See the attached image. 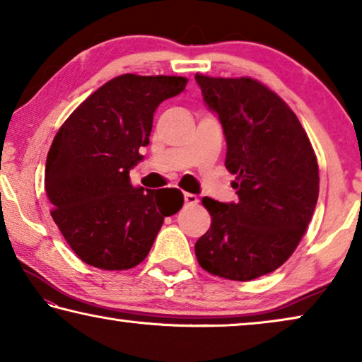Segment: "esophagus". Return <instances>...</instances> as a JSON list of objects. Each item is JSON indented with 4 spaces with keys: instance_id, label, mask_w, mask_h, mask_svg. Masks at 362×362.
<instances>
[{
    "instance_id": "obj_1",
    "label": "esophagus",
    "mask_w": 362,
    "mask_h": 362,
    "mask_svg": "<svg viewBox=\"0 0 362 362\" xmlns=\"http://www.w3.org/2000/svg\"><path fill=\"white\" fill-rule=\"evenodd\" d=\"M185 202H186V206H196V204L199 202V199L196 194L185 192Z\"/></svg>"
}]
</instances>
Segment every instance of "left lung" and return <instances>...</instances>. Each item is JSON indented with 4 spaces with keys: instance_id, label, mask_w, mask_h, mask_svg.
<instances>
[{
    "instance_id": "left-lung-1",
    "label": "left lung",
    "mask_w": 362,
    "mask_h": 362,
    "mask_svg": "<svg viewBox=\"0 0 362 362\" xmlns=\"http://www.w3.org/2000/svg\"><path fill=\"white\" fill-rule=\"evenodd\" d=\"M227 140L237 202L204 197L212 223L196 242L202 269L230 281L269 274L289 259L318 199V163L294 111L253 78L196 75Z\"/></svg>"
}]
</instances>
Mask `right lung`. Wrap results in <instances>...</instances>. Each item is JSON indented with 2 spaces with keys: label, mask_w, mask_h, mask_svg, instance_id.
Wrapping results in <instances>:
<instances>
[{
  "label": "right lung",
  "mask_w": 362,
  "mask_h": 362,
  "mask_svg": "<svg viewBox=\"0 0 362 362\" xmlns=\"http://www.w3.org/2000/svg\"><path fill=\"white\" fill-rule=\"evenodd\" d=\"M185 76L125 73L104 83L70 114L50 145L45 192L52 218L86 264L106 271L142 263L181 191L130 185L150 144L153 112L185 91Z\"/></svg>",
  "instance_id": "right-lung-1"
}]
</instances>
